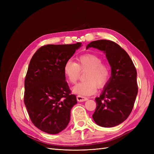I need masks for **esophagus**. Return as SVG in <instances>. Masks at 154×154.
I'll list each match as a JSON object with an SVG mask.
<instances>
[{"label":"esophagus","instance_id":"esophagus-1","mask_svg":"<svg viewBox=\"0 0 154 154\" xmlns=\"http://www.w3.org/2000/svg\"><path fill=\"white\" fill-rule=\"evenodd\" d=\"M88 100L87 97H84V96H77V100L79 102H82V101H85Z\"/></svg>","mask_w":154,"mask_h":154}]
</instances>
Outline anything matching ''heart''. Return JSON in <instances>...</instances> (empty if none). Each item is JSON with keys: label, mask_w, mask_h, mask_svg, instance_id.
<instances>
[{"label": "heart", "mask_w": 154, "mask_h": 154, "mask_svg": "<svg viewBox=\"0 0 154 154\" xmlns=\"http://www.w3.org/2000/svg\"><path fill=\"white\" fill-rule=\"evenodd\" d=\"M77 63L69 60L63 67V72L68 81L75 83L80 75V71L87 70L85 74V82L78 83L72 88L74 94L79 96H90L95 93L96 87H103L109 80V70L108 67L101 63L98 56L86 54L80 56L77 59Z\"/></svg>", "instance_id": "heart-1"}]
</instances>
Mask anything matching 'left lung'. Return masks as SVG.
<instances>
[{
	"label": "left lung",
	"instance_id": "left-lung-1",
	"mask_svg": "<svg viewBox=\"0 0 154 154\" xmlns=\"http://www.w3.org/2000/svg\"><path fill=\"white\" fill-rule=\"evenodd\" d=\"M105 54L111 67V76L99 97L95 98L94 122L102 127H114L127 119L138 92L137 71L129 55L112 41L99 40L88 44Z\"/></svg>",
	"mask_w": 154,
	"mask_h": 154
}]
</instances>
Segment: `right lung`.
Here are the masks:
<instances>
[{
	"mask_svg": "<svg viewBox=\"0 0 154 154\" xmlns=\"http://www.w3.org/2000/svg\"><path fill=\"white\" fill-rule=\"evenodd\" d=\"M82 43L46 45L32 56L25 79L24 103L35 127L50 134L67 127L77 103L71 94L63 67Z\"/></svg>",
	"mask_w": 154,
	"mask_h": 154,
	"instance_id": "1",
	"label": "right lung"
}]
</instances>
